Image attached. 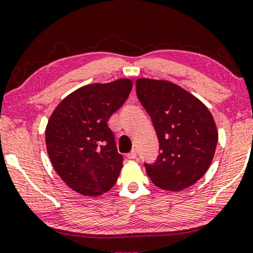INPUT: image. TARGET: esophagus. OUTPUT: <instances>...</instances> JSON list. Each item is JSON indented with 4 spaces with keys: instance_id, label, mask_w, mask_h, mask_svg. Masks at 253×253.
I'll return each instance as SVG.
<instances>
[{
    "instance_id": "34e87169",
    "label": "esophagus",
    "mask_w": 253,
    "mask_h": 253,
    "mask_svg": "<svg viewBox=\"0 0 253 253\" xmlns=\"http://www.w3.org/2000/svg\"><path fill=\"white\" fill-rule=\"evenodd\" d=\"M126 157H127V159H130V160H133V159H136L137 158V150H134V148H133V150L131 151L130 153H127Z\"/></svg>"
}]
</instances>
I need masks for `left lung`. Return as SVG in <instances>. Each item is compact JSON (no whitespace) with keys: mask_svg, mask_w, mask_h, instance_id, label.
I'll return each instance as SVG.
<instances>
[{"mask_svg":"<svg viewBox=\"0 0 253 253\" xmlns=\"http://www.w3.org/2000/svg\"><path fill=\"white\" fill-rule=\"evenodd\" d=\"M137 96L150 114L160 154L145 164L151 181L166 191H182L203 177L213 161L216 124L198 98L169 81L138 78Z\"/></svg>","mask_w":253,"mask_h":253,"instance_id":"left-lung-1","label":"left lung"}]
</instances>
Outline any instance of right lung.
<instances>
[{"label":"right lung","mask_w":253,"mask_h":253,"mask_svg":"<svg viewBox=\"0 0 253 253\" xmlns=\"http://www.w3.org/2000/svg\"><path fill=\"white\" fill-rule=\"evenodd\" d=\"M132 84L121 78L85 85L51 113L46 126L47 152L57 175L74 191L96 197L109 191L119 178L123 157L107 122L129 96Z\"/></svg>","instance_id":"1"}]
</instances>
